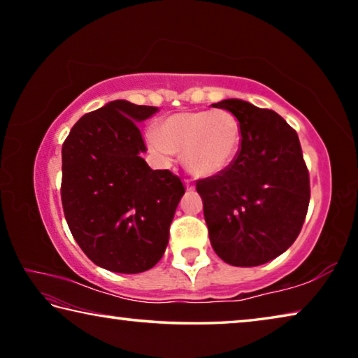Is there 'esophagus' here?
<instances>
[{"instance_id":"1","label":"esophagus","mask_w":358,"mask_h":358,"mask_svg":"<svg viewBox=\"0 0 358 358\" xmlns=\"http://www.w3.org/2000/svg\"><path fill=\"white\" fill-rule=\"evenodd\" d=\"M185 186H186V189H194V183H192V180H189V178H185Z\"/></svg>"}]
</instances>
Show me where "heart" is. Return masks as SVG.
<instances>
[{"label": "heart", "mask_w": 358, "mask_h": 358, "mask_svg": "<svg viewBox=\"0 0 358 358\" xmlns=\"http://www.w3.org/2000/svg\"><path fill=\"white\" fill-rule=\"evenodd\" d=\"M150 150L162 159L181 155L196 177H215L232 166L241 145L240 121L224 108L180 112L164 118L157 136L147 137Z\"/></svg>", "instance_id": "heart-1"}]
</instances>
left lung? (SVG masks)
I'll return each instance as SVG.
<instances>
[{
    "mask_svg": "<svg viewBox=\"0 0 358 358\" xmlns=\"http://www.w3.org/2000/svg\"><path fill=\"white\" fill-rule=\"evenodd\" d=\"M240 121L241 147L226 171L197 181L210 241L224 262L256 266L299 237L310 205V173L296 132L268 108L224 99Z\"/></svg>",
    "mask_w": 358,
    "mask_h": 358,
    "instance_id": "left-lung-1",
    "label": "left lung"
}]
</instances>
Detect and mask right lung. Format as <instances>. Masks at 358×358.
<instances>
[{"instance_id":"right-lung-1","label":"right lung","mask_w":358,"mask_h":358,"mask_svg":"<svg viewBox=\"0 0 358 358\" xmlns=\"http://www.w3.org/2000/svg\"><path fill=\"white\" fill-rule=\"evenodd\" d=\"M157 107L112 101L72 126L63 143L62 202L66 221L90 260L115 273L155 266L169 243L185 186L153 171L137 123Z\"/></svg>"}]
</instances>
